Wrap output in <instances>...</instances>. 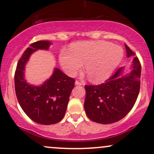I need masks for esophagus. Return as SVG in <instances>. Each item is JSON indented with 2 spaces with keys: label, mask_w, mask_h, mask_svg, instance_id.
<instances>
[{
  "label": "esophagus",
  "mask_w": 154,
  "mask_h": 154,
  "mask_svg": "<svg viewBox=\"0 0 154 154\" xmlns=\"http://www.w3.org/2000/svg\"><path fill=\"white\" fill-rule=\"evenodd\" d=\"M75 85H76V86H81V85H83V84L81 82H79V81H75Z\"/></svg>",
  "instance_id": "1"
}]
</instances>
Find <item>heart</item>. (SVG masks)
Masks as SVG:
<instances>
[{"label":"heart","mask_w":154,"mask_h":154,"mask_svg":"<svg viewBox=\"0 0 154 154\" xmlns=\"http://www.w3.org/2000/svg\"><path fill=\"white\" fill-rule=\"evenodd\" d=\"M123 51L120 46L106 41H84L75 43L70 50L59 55L60 66L67 74L73 75L82 67L94 82L108 79L120 63Z\"/></svg>","instance_id":"heart-1"}]
</instances>
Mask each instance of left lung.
<instances>
[{
  "label": "left lung",
  "instance_id": "8db88e82",
  "mask_svg": "<svg viewBox=\"0 0 154 154\" xmlns=\"http://www.w3.org/2000/svg\"><path fill=\"white\" fill-rule=\"evenodd\" d=\"M127 57L135 54L125 44ZM121 67L105 83L85 86L84 109L90 120L97 123L111 124L120 120L132 109L140 91L141 66L137 57L133 60L131 70L125 73Z\"/></svg>",
  "mask_w": 154,
  "mask_h": 154
}]
</instances>
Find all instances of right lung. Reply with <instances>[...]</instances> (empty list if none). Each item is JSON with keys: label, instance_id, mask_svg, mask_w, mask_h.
I'll return each instance as SVG.
<instances>
[{"label": "right lung", "instance_id": "obj_1", "mask_svg": "<svg viewBox=\"0 0 154 154\" xmlns=\"http://www.w3.org/2000/svg\"><path fill=\"white\" fill-rule=\"evenodd\" d=\"M52 43L38 41L30 45L17 63L14 75L16 97L23 111L32 120L41 125H52L66 114L75 80L55 68L49 79L39 86L26 82L25 67L31 55L38 50H49Z\"/></svg>", "mask_w": 154, "mask_h": 154}]
</instances>
